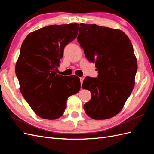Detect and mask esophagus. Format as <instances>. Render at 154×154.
Masks as SVG:
<instances>
[{
    "label": "esophagus",
    "instance_id": "obj_1",
    "mask_svg": "<svg viewBox=\"0 0 154 154\" xmlns=\"http://www.w3.org/2000/svg\"><path fill=\"white\" fill-rule=\"evenodd\" d=\"M83 80H84V78H83V77L80 78V82H81V85H82V83H83Z\"/></svg>",
    "mask_w": 154,
    "mask_h": 154
}]
</instances>
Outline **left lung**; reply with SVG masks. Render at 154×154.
Wrapping results in <instances>:
<instances>
[{"label":"left lung","mask_w":154,"mask_h":154,"mask_svg":"<svg viewBox=\"0 0 154 154\" xmlns=\"http://www.w3.org/2000/svg\"><path fill=\"white\" fill-rule=\"evenodd\" d=\"M77 38L98 71L96 78L83 80L82 88L92 94L83 109L92 119L112 118L122 110L135 85L137 62L131 42L119 29L83 23Z\"/></svg>","instance_id":"left-lung-1"}]
</instances>
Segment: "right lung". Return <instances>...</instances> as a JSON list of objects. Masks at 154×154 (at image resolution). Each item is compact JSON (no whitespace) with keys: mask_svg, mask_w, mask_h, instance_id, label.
I'll return each mask as SVG.
<instances>
[{"mask_svg":"<svg viewBox=\"0 0 154 154\" xmlns=\"http://www.w3.org/2000/svg\"><path fill=\"white\" fill-rule=\"evenodd\" d=\"M78 24L48 26L26 36L15 66L20 91L39 117L49 120L63 115L69 96L80 89V80L58 74L63 49L78 35Z\"/></svg>","mask_w":154,"mask_h":154,"instance_id":"1","label":"right lung"}]
</instances>
